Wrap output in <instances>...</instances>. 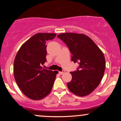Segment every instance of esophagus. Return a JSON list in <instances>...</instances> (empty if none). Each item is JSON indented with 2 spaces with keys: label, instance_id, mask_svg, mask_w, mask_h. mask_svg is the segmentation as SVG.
I'll list each match as a JSON object with an SVG mask.
<instances>
[{
  "label": "esophagus",
  "instance_id": "obj_1",
  "mask_svg": "<svg viewBox=\"0 0 121 121\" xmlns=\"http://www.w3.org/2000/svg\"><path fill=\"white\" fill-rule=\"evenodd\" d=\"M65 70H63V71H62V72H59V74H64V73H65Z\"/></svg>",
  "mask_w": 121,
  "mask_h": 121
}]
</instances>
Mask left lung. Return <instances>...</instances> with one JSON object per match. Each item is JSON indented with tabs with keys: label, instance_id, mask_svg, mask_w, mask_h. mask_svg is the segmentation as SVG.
<instances>
[{
	"label": "left lung",
	"instance_id": "1",
	"mask_svg": "<svg viewBox=\"0 0 121 121\" xmlns=\"http://www.w3.org/2000/svg\"><path fill=\"white\" fill-rule=\"evenodd\" d=\"M57 37L69 48L71 60L78 64L77 70L70 72L72 78L67 84L69 90L77 96L89 95L99 85L104 76L106 64L103 52L84 34L63 33Z\"/></svg>",
	"mask_w": 121,
	"mask_h": 121
}]
</instances>
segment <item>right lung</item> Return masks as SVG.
I'll return each instance as SVG.
<instances>
[{"label": "right lung", "instance_id": "1", "mask_svg": "<svg viewBox=\"0 0 121 121\" xmlns=\"http://www.w3.org/2000/svg\"><path fill=\"white\" fill-rule=\"evenodd\" d=\"M56 36L38 33L21 46L13 63L15 80L22 93L33 100H40L50 93L58 71L43 69L46 61L47 41Z\"/></svg>", "mask_w": 121, "mask_h": 121}]
</instances>
